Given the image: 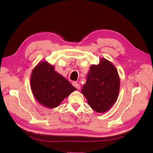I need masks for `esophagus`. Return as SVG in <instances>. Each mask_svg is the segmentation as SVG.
<instances>
[{
  "mask_svg": "<svg viewBox=\"0 0 153 153\" xmlns=\"http://www.w3.org/2000/svg\"><path fill=\"white\" fill-rule=\"evenodd\" d=\"M72 84H73V85L76 87V89H79V88H80V85L78 83H76V82H73L72 83Z\"/></svg>",
  "mask_w": 153,
  "mask_h": 153,
  "instance_id": "34e87169",
  "label": "esophagus"
}]
</instances>
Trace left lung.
I'll use <instances>...</instances> for the list:
<instances>
[{"label":"left lung","instance_id":"left-lung-1","mask_svg":"<svg viewBox=\"0 0 153 153\" xmlns=\"http://www.w3.org/2000/svg\"><path fill=\"white\" fill-rule=\"evenodd\" d=\"M120 78L114 66L102 58L98 65H92L82 92L89 105L97 112L107 111L118 95Z\"/></svg>","mask_w":153,"mask_h":153}]
</instances>
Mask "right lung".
Here are the masks:
<instances>
[{"instance_id": "obj_1", "label": "right lung", "mask_w": 153, "mask_h": 153, "mask_svg": "<svg viewBox=\"0 0 153 153\" xmlns=\"http://www.w3.org/2000/svg\"><path fill=\"white\" fill-rule=\"evenodd\" d=\"M31 88L37 101L55 108L76 89L47 62H41L32 71Z\"/></svg>"}]
</instances>
